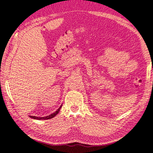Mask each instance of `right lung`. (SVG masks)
<instances>
[{"instance_id": "right-lung-1", "label": "right lung", "mask_w": 153, "mask_h": 153, "mask_svg": "<svg viewBox=\"0 0 153 153\" xmlns=\"http://www.w3.org/2000/svg\"><path fill=\"white\" fill-rule=\"evenodd\" d=\"M61 107H62V105L60 106V107L56 111H55L54 113L50 114L49 115H47V116H46V117H37V116H32V115H29V117L32 118V119H37V120H47V119H52V118L54 117L55 115H56L59 113V112L60 111V109H61Z\"/></svg>"}]
</instances>
